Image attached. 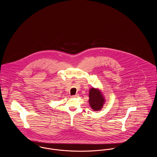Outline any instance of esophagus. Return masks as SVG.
I'll return each mask as SVG.
<instances>
[{
	"label": "esophagus",
	"instance_id": "obj_1",
	"mask_svg": "<svg viewBox=\"0 0 157 157\" xmlns=\"http://www.w3.org/2000/svg\"><path fill=\"white\" fill-rule=\"evenodd\" d=\"M78 97V95L77 94V95H72L71 96V98H76Z\"/></svg>",
	"mask_w": 157,
	"mask_h": 157
}]
</instances>
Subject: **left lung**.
<instances>
[{
  "label": "left lung",
  "instance_id": "left-lung-1",
  "mask_svg": "<svg viewBox=\"0 0 157 157\" xmlns=\"http://www.w3.org/2000/svg\"><path fill=\"white\" fill-rule=\"evenodd\" d=\"M89 103L93 110L98 111L102 108L105 101L100 90L94 88H91L89 92Z\"/></svg>",
  "mask_w": 157,
  "mask_h": 157
}]
</instances>
